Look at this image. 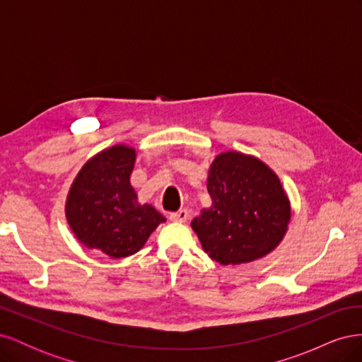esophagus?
<instances>
[{"label":"esophagus","mask_w":362,"mask_h":362,"mask_svg":"<svg viewBox=\"0 0 362 362\" xmlns=\"http://www.w3.org/2000/svg\"><path fill=\"white\" fill-rule=\"evenodd\" d=\"M169 218L172 222H185L189 218V213L185 210H180V211H175V213H170L169 214Z\"/></svg>","instance_id":"obj_1"}]
</instances>
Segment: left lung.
<instances>
[{
	"instance_id": "left-lung-1",
	"label": "left lung",
	"mask_w": 362,
	"mask_h": 362,
	"mask_svg": "<svg viewBox=\"0 0 362 362\" xmlns=\"http://www.w3.org/2000/svg\"><path fill=\"white\" fill-rule=\"evenodd\" d=\"M206 189L211 206L192 221L204 250L221 264H243L267 255L287 233L290 202L264 163L223 152L211 163Z\"/></svg>"
}]
</instances>
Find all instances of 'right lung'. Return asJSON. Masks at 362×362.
Instances as JSON below:
<instances>
[{
  "label": "right lung",
  "mask_w": 362,
  "mask_h": 362,
  "mask_svg": "<svg viewBox=\"0 0 362 362\" xmlns=\"http://www.w3.org/2000/svg\"><path fill=\"white\" fill-rule=\"evenodd\" d=\"M134 161L133 148H108L84 164L68 194L66 218L75 237L112 258L136 254L166 222L154 206L137 202L129 184Z\"/></svg>",
  "instance_id": "right-lung-1"
}]
</instances>
